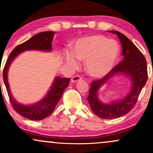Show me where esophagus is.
I'll use <instances>...</instances> for the list:
<instances>
[{
    "instance_id": "obj_1",
    "label": "esophagus",
    "mask_w": 153,
    "mask_h": 153,
    "mask_svg": "<svg viewBox=\"0 0 153 153\" xmlns=\"http://www.w3.org/2000/svg\"><path fill=\"white\" fill-rule=\"evenodd\" d=\"M80 80H82V77L80 76V75H75V76H73V78H72L71 81L73 82H75L80 81Z\"/></svg>"
}]
</instances>
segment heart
<instances>
[{
	"label": "heart",
	"instance_id": "heart-1",
	"mask_svg": "<svg viewBox=\"0 0 153 153\" xmlns=\"http://www.w3.org/2000/svg\"><path fill=\"white\" fill-rule=\"evenodd\" d=\"M119 44L101 34L80 39L73 47L77 59L85 62L86 71L93 77H102L114 68L119 56ZM71 54H67L66 60L70 65L76 68L78 62Z\"/></svg>",
	"mask_w": 153,
	"mask_h": 153
}]
</instances>
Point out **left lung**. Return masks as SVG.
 <instances>
[{
	"mask_svg": "<svg viewBox=\"0 0 153 153\" xmlns=\"http://www.w3.org/2000/svg\"><path fill=\"white\" fill-rule=\"evenodd\" d=\"M117 34L122 47L123 61L112 68L108 74L102 78L94 80L87 100L93 112L100 118L104 119H117L127 114L134 108L143 88L147 80V61L139 49L125 35L117 31H110ZM117 73H124L131 78L133 87L131 93L120 101L104 105L99 101L97 93L99 88L106 81Z\"/></svg>",
	"mask_w": 153,
	"mask_h": 153,
	"instance_id": "8db88e82",
	"label": "left lung"
}]
</instances>
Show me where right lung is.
<instances>
[{
	"instance_id": "1",
	"label": "right lung",
	"mask_w": 153,
	"mask_h": 153,
	"mask_svg": "<svg viewBox=\"0 0 153 153\" xmlns=\"http://www.w3.org/2000/svg\"><path fill=\"white\" fill-rule=\"evenodd\" d=\"M54 34V31L40 32L34 35L25 42L19 45L10 52L3 68V78L5 85H6L8 97H9L10 104L19 114L31 120H42V119L47 118L52 113L57 103L62 97L65 89L69 85L71 78H62L57 77L49 93L42 100L31 106H24V105L19 104V103H17L12 96L9 85H8V78H7L8 70L13 59L24 51L30 50L43 51L52 50V42Z\"/></svg>"
}]
</instances>
